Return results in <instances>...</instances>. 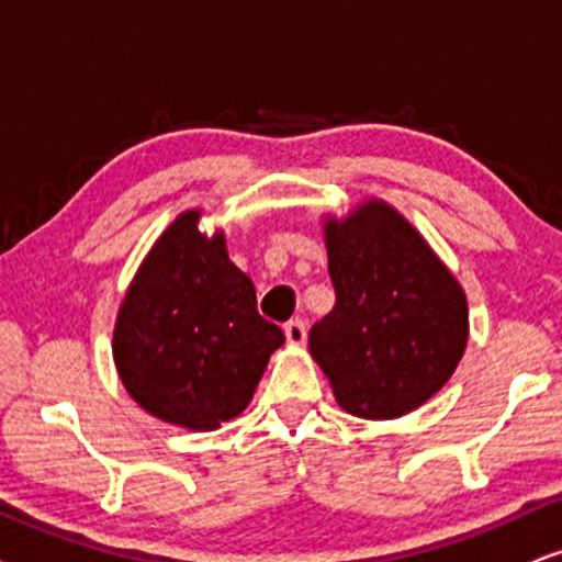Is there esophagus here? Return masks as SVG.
Listing matches in <instances>:
<instances>
[{
	"instance_id": "obj_1",
	"label": "esophagus",
	"mask_w": 562,
	"mask_h": 562,
	"mask_svg": "<svg viewBox=\"0 0 562 562\" xmlns=\"http://www.w3.org/2000/svg\"><path fill=\"white\" fill-rule=\"evenodd\" d=\"M285 339L290 345H305V322L301 318H293V322L285 324Z\"/></svg>"
}]
</instances>
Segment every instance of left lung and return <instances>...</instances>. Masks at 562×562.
I'll return each instance as SVG.
<instances>
[{
  "instance_id": "1",
  "label": "left lung",
  "mask_w": 562,
  "mask_h": 562,
  "mask_svg": "<svg viewBox=\"0 0 562 562\" xmlns=\"http://www.w3.org/2000/svg\"><path fill=\"white\" fill-rule=\"evenodd\" d=\"M334 308L308 347L334 396L368 420L400 417L451 379L467 347V297L402 215L368 202L326 223Z\"/></svg>"
}]
</instances>
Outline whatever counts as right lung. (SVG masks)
<instances>
[{"label":"right lung","instance_id":"right-lung-1","mask_svg":"<svg viewBox=\"0 0 562 562\" xmlns=\"http://www.w3.org/2000/svg\"><path fill=\"white\" fill-rule=\"evenodd\" d=\"M187 212L142 261L119 311L113 355L126 392L160 420L215 430L251 402L285 334L257 311L223 236Z\"/></svg>","mask_w":562,"mask_h":562}]
</instances>
